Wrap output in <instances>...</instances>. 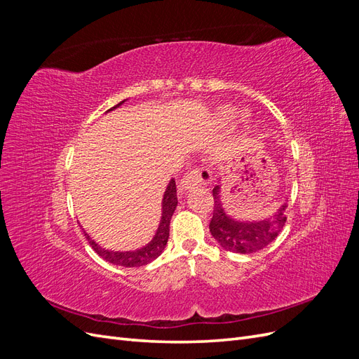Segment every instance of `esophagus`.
Listing matches in <instances>:
<instances>
[{"label": "esophagus", "mask_w": 359, "mask_h": 359, "mask_svg": "<svg viewBox=\"0 0 359 359\" xmlns=\"http://www.w3.org/2000/svg\"><path fill=\"white\" fill-rule=\"evenodd\" d=\"M212 178V173L208 168H196L189 170L186 175H184L182 181H181V187L184 190H190L194 187H202L210 184Z\"/></svg>", "instance_id": "1"}]
</instances>
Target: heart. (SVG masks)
<instances>
[{"instance_id": "heart-1", "label": "heart", "mask_w": 359, "mask_h": 359, "mask_svg": "<svg viewBox=\"0 0 359 359\" xmlns=\"http://www.w3.org/2000/svg\"><path fill=\"white\" fill-rule=\"evenodd\" d=\"M220 116H222V121H227L232 115H231V111H223Z\"/></svg>"}]
</instances>
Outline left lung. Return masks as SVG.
Returning a JSON list of instances; mask_svg holds the SVG:
<instances>
[{
	"mask_svg": "<svg viewBox=\"0 0 359 359\" xmlns=\"http://www.w3.org/2000/svg\"><path fill=\"white\" fill-rule=\"evenodd\" d=\"M214 211L210 223L211 235L223 248L233 253H256L273 243L286 223L285 211L287 205L283 203L280 210L268 220L262 222H236L223 210L220 201V187L212 189Z\"/></svg>",
	"mask_w": 359,
	"mask_h": 359,
	"instance_id": "left-lung-1",
	"label": "left lung"
}]
</instances>
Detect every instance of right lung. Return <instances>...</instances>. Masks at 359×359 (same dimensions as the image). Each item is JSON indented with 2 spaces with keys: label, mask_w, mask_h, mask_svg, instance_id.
<instances>
[{
  "label": "right lung",
  "mask_w": 359,
  "mask_h": 359,
  "mask_svg": "<svg viewBox=\"0 0 359 359\" xmlns=\"http://www.w3.org/2000/svg\"><path fill=\"white\" fill-rule=\"evenodd\" d=\"M121 103H118L116 106H114L112 109H115V107H118ZM112 109H109V111H112ZM177 203H178L177 186H175V180H172L169 182L166 191H165V196H163L161 220H160V226H158L154 240L151 241L148 245H145L144 248L136 250V252H109V250H104V248L97 245L91 240L88 233H86V232H83V233L86 236V240H88L90 245L94 248V252L99 255L100 257H103L106 262L114 264V265H119V266H127V268L142 266V265L153 262L156 257H158L161 255L163 250H165V247L168 244V240H169L170 219L173 215V211H175V208H177Z\"/></svg>",
  "instance_id": "right-lung-1"
}]
</instances>
